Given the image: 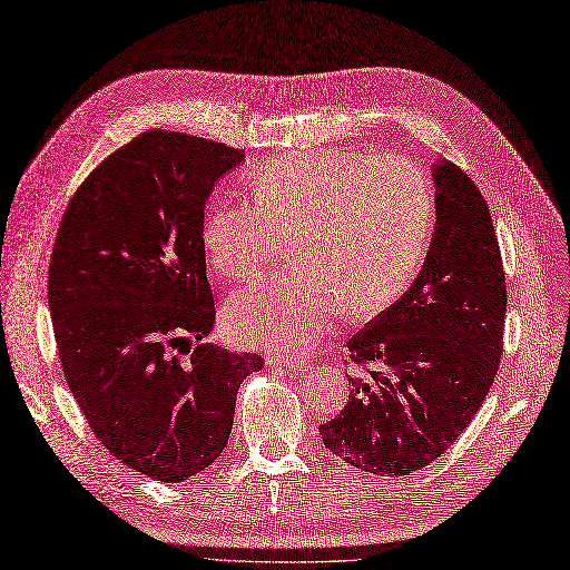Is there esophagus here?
I'll list each match as a JSON object with an SVG mask.
<instances>
[{
	"instance_id": "obj_1",
	"label": "esophagus",
	"mask_w": 570,
	"mask_h": 570,
	"mask_svg": "<svg viewBox=\"0 0 570 570\" xmlns=\"http://www.w3.org/2000/svg\"><path fill=\"white\" fill-rule=\"evenodd\" d=\"M267 366H277V368L296 371V368H305V366H307V362H303V360H288V356H267Z\"/></svg>"
}]
</instances>
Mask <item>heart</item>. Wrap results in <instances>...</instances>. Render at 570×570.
<instances>
[{
	"mask_svg": "<svg viewBox=\"0 0 570 570\" xmlns=\"http://www.w3.org/2000/svg\"><path fill=\"white\" fill-rule=\"evenodd\" d=\"M250 202L210 208L202 242L220 277L250 279L288 253L296 269L232 293V341L307 352L343 307L373 314L409 288L434 220L430 178L406 159L324 147L286 155L250 178Z\"/></svg>",
	"mask_w": 570,
	"mask_h": 570,
	"instance_id": "obj_1",
	"label": "heart"
}]
</instances>
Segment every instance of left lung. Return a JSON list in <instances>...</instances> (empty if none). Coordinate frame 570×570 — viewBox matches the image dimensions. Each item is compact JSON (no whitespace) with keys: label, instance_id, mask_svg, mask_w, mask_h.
<instances>
[{"label":"left lung","instance_id":"8db88e82","mask_svg":"<svg viewBox=\"0 0 570 570\" xmlns=\"http://www.w3.org/2000/svg\"><path fill=\"white\" fill-rule=\"evenodd\" d=\"M436 223L411 288L347 343L352 362L341 415L320 428L352 468L402 476L428 468L470 425L502 354L508 288L487 199L446 159L432 166Z\"/></svg>","mask_w":570,"mask_h":570}]
</instances>
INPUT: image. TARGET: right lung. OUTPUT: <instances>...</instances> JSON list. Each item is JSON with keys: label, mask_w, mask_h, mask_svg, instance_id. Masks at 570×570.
<instances>
[{"label": "right lung", "mask_w": 570, "mask_h": 570, "mask_svg": "<svg viewBox=\"0 0 570 570\" xmlns=\"http://www.w3.org/2000/svg\"><path fill=\"white\" fill-rule=\"evenodd\" d=\"M242 150L145 131L81 183L60 220L49 309L62 373L94 434L164 483L206 470L263 356L202 343L216 320L202 242L214 185Z\"/></svg>", "instance_id": "1"}]
</instances>
